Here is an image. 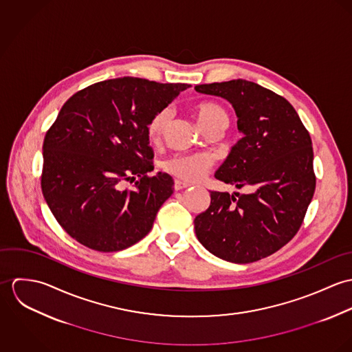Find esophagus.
<instances>
[{"label":"esophagus","mask_w":352,"mask_h":352,"mask_svg":"<svg viewBox=\"0 0 352 352\" xmlns=\"http://www.w3.org/2000/svg\"><path fill=\"white\" fill-rule=\"evenodd\" d=\"M175 190L176 191H180V190H184V188H187V187H190V184H187V183H183V182H180V180H175Z\"/></svg>","instance_id":"1"}]
</instances>
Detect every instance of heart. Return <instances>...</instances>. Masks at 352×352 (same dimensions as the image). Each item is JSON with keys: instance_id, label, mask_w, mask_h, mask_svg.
<instances>
[{"instance_id": "1", "label": "heart", "mask_w": 352, "mask_h": 352, "mask_svg": "<svg viewBox=\"0 0 352 352\" xmlns=\"http://www.w3.org/2000/svg\"><path fill=\"white\" fill-rule=\"evenodd\" d=\"M172 112L169 108L160 109L151 116L148 123V137L153 142L160 141L169 123H170ZM197 119L201 130H207L214 126L228 124V113L222 107L214 102H203L197 108ZM162 168L173 175L175 177L187 182L195 183L210 170L211 160L206 154H173L162 162Z\"/></svg>"}]
</instances>
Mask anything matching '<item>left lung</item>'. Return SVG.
<instances>
[{"instance_id":"8db88e82","label":"left lung","mask_w":352,"mask_h":352,"mask_svg":"<svg viewBox=\"0 0 352 352\" xmlns=\"http://www.w3.org/2000/svg\"><path fill=\"white\" fill-rule=\"evenodd\" d=\"M229 101L243 138L232 148L215 177L252 194L211 191L197 215L201 245L226 261L247 264L285 247L300 230L316 190L311 140L285 98L247 80L195 87Z\"/></svg>"}]
</instances>
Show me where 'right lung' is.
I'll return each instance as SVG.
<instances>
[{"instance_id":"add662e5","label":"right lung","mask_w":352,"mask_h":352,"mask_svg":"<svg viewBox=\"0 0 352 352\" xmlns=\"http://www.w3.org/2000/svg\"><path fill=\"white\" fill-rule=\"evenodd\" d=\"M190 87L123 77L89 85L63 104L43 142L42 192L70 237L118 252L151 232L173 179L148 176V123ZM135 178L133 190H121L122 181Z\"/></svg>"}]
</instances>
